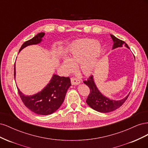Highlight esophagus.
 Returning <instances> with one entry per match:
<instances>
[{"instance_id": "obj_1", "label": "esophagus", "mask_w": 148, "mask_h": 148, "mask_svg": "<svg viewBox=\"0 0 148 148\" xmlns=\"http://www.w3.org/2000/svg\"><path fill=\"white\" fill-rule=\"evenodd\" d=\"M71 83L73 85H77L81 83V81H80V79L73 77V78H71Z\"/></svg>"}]
</instances>
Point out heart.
<instances>
[{"mask_svg":"<svg viewBox=\"0 0 148 148\" xmlns=\"http://www.w3.org/2000/svg\"><path fill=\"white\" fill-rule=\"evenodd\" d=\"M103 49L96 40L78 39L71 44L68 58H62V64L68 70L73 69V64L79 63V69L85 75L92 73L102 56Z\"/></svg>","mask_w":148,"mask_h":148,"instance_id":"1","label":"heart"}]
</instances>
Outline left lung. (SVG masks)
Listing matches in <instances>:
<instances>
[{"label": "left lung", "mask_w": 148, "mask_h": 148, "mask_svg": "<svg viewBox=\"0 0 148 148\" xmlns=\"http://www.w3.org/2000/svg\"><path fill=\"white\" fill-rule=\"evenodd\" d=\"M110 35L114 42L112 49H115L118 47H122L123 45L129 49V47L127 43H125L122 40L116 38L115 36L112 34ZM134 57H135V56H134ZM83 82L90 89V93H89L86 101V103L91 108L97 112H112L119 108L121 106H122L125 101L127 99L130 93L129 92L128 95L122 99L117 101L110 99L109 98L103 95L99 89H98L95 82L94 76L92 75L89 77L88 80L84 81Z\"/></svg>", "instance_id": "8db88e82"}]
</instances>
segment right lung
I'll list each match as a JSON object with an SVG mask.
<instances>
[{"instance_id":"obj_1","label":"right lung","mask_w":148,"mask_h":148,"mask_svg":"<svg viewBox=\"0 0 148 148\" xmlns=\"http://www.w3.org/2000/svg\"><path fill=\"white\" fill-rule=\"evenodd\" d=\"M44 33H39L34 38L23 43L20 49L19 52L28 46L36 45L42 41ZM15 64L14 68V77L15 79ZM71 82L69 77H60L53 74L49 83L41 91L33 95H25L17 87L21 99L26 107L39 115H50L61 106L63 103L66 93L70 86Z\"/></svg>"}]
</instances>
